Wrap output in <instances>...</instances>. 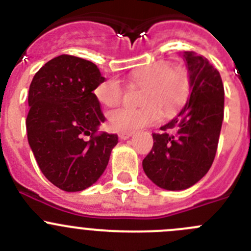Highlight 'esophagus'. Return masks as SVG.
I'll return each mask as SVG.
<instances>
[{
	"mask_svg": "<svg viewBox=\"0 0 251 251\" xmlns=\"http://www.w3.org/2000/svg\"><path fill=\"white\" fill-rule=\"evenodd\" d=\"M132 136V132H121L119 133V138L120 140H127L128 137H131Z\"/></svg>",
	"mask_w": 251,
	"mask_h": 251,
	"instance_id": "1",
	"label": "esophagus"
}]
</instances>
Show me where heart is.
I'll use <instances>...</instances> for the list:
<instances>
[{
  "instance_id": "1",
  "label": "heart",
  "mask_w": 251,
  "mask_h": 251,
  "mask_svg": "<svg viewBox=\"0 0 251 251\" xmlns=\"http://www.w3.org/2000/svg\"><path fill=\"white\" fill-rule=\"evenodd\" d=\"M130 81L145 87L141 108L123 106L110 111L109 125L118 132H133L155 123L163 116L174 114L182 105L189 94L190 79L186 70L173 67L169 62L159 61L143 69L131 72ZM97 99L106 106H115L121 103L124 87L118 79H106L94 89Z\"/></svg>"
}]
</instances>
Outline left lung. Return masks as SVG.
<instances>
[{
	"label": "left lung",
	"instance_id": "8db88e82",
	"mask_svg": "<svg viewBox=\"0 0 251 251\" xmlns=\"http://www.w3.org/2000/svg\"><path fill=\"white\" fill-rule=\"evenodd\" d=\"M191 92L176 118L152 133L142 165L165 190H184L202 179L216 157L225 115V88L217 69L194 51H184Z\"/></svg>",
	"mask_w": 251,
	"mask_h": 251
}]
</instances>
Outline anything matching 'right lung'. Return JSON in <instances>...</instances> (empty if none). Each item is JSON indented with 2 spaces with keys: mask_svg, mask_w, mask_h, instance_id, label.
Returning a JSON list of instances; mask_svg holds the SVG:
<instances>
[{
  "mask_svg": "<svg viewBox=\"0 0 251 251\" xmlns=\"http://www.w3.org/2000/svg\"><path fill=\"white\" fill-rule=\"evenodd\" d=\"M104 79L91 61L60 55L36 72L29 87V146L46 179L61 190L94 184L118 143L115 133H98L105 116L93 91Z\"/></svg>",
  "mask_w": 251,
  "mask_h": 251,
  "instance_id": "1",
  "label": "right lung"
}]
</instances>
